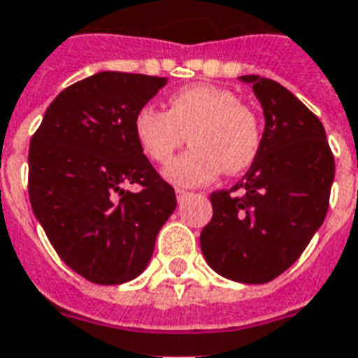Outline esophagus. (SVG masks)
I'll list each match as a JSON object with an SVG mask.
<instances>
[{
	"label": "esophagus",
	"mask_w": 358,
	"mask_h": 358,
	"mask_svg": "<svg viewBox=\"0 0 358 358\" xmlns=\"http://www.w3.org/2000/svg\"><path fill=\"white\" fill-rule=\"evenodd\" d=\"M176 194H177V200L181 201V200H185V198H187V196H190V192H189V190L177 189V190H176Z\"/></svg>",
	"instance_id": "1"
}]
</instances>
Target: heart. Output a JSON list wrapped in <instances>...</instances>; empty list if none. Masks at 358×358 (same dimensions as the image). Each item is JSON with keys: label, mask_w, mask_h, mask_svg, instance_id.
Wrapping results in <instances>:
<instances>
[{"label": "heart", "mask_w": 358, "mask_h": 358, "mask_svg": "<svg viewBox=\"0 0 358 358\" xmlns=\"http://www.w3.org/2000/svg\"><path fill=\"white\" fill-rule=\"evenodd\" d=\"M134 136L158 166H168L190 138L194 147L169 166L168 177L196 187L213 181L222 169L234 176L251 168L262 147V122L232 90L190 85L169 96L168 111L141 107L134 117Z\"/></svg>", "instance_id": "1"}]
</instances>
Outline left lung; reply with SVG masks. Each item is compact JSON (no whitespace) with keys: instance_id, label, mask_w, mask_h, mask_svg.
<instances>
[{"instance_id":"8db88e82","label":"left lung","mask_w":358,"mask_h":358,"mask_svg":"<svg viewBox=\"0 0 358 358\" xmlns=\"http://www.w3.org/2000/svg\"><path fill=\"white\" fill-rule=\"evenodd\" d=\"M241 80L264 109L262 147L236 187L211 192L213 217L200 245L220 275L268 283L296 262L327 217L334 155L321 120L294 94L259 75Z\"/></svg>"}]
</instances>
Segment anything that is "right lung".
I'll return each instance as SVG.
<instances>
[{
    "instance_id": "add662e5",
    "label": "right lung",
    "mask_w": 358,
    "mask_h": 358,
    "mask_svg": "<svg viewBox=\"0 0 358 358\" xmlns=\"http://www.w3.org/2000/svg\"><path fill=\"white\" fill-rule=\"evenodd\" d=\"M164 85L120 71L87 77L56 96L29 141L31 209L58 257L92 283L138 278L176 211V190L134 136L136 113Z\"/></svg>"
}]
</instances>
